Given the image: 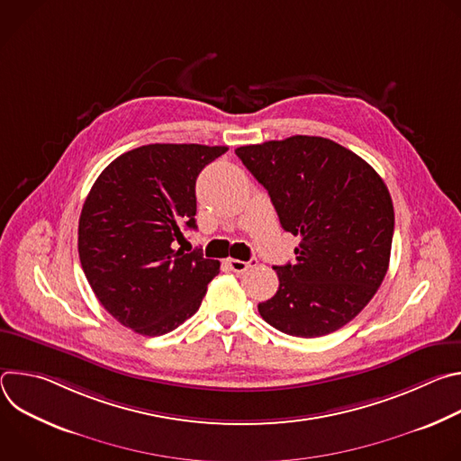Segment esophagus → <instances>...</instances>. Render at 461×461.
Masks as SVG:
<instances>
[{
  "label": "esophagus",
  "mask_w": 461,
  "mask_h": 461,
  "mask_svg": "<svg viewBox=\"0 0 461 461\" xmlns=\"http://www.w3.org/2000/svg\"><path fill=\"white\" fill-rule=\"evenodd\" d=\"M255 258H251V260H239V258H228V267L235 272V274H242V272H246L248 268H251L253 265H255Z\"/></svg>",
  "instance_id": "esophagus-1"
}]
</instances>
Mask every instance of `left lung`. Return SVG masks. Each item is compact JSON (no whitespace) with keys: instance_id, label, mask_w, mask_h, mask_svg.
<instances>
[{"instance_id":"obj_1","label":"left lung","mask_w":461,"mask_h":461,"mask_svg":"<svg viewBox=\"0 0 461 461\" xmlns=\"http://www.w3.org/2000/svg\"><path fill=\"white\" fill-rule=\"evenodd\" d=\"M267 187L285 231L301 237L294 265L276 267L277 294L258 313L295 338L350 322L381 286L390 260L393 206L361 157L322 137L297 135L235 149Z\"/></svg>"}]
</instances>
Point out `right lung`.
Listing matches in <instances>:
<instances>
[{"instance_id": "add662e5", "label": "right lung", "mask_w": 461, "mask_h": 461, "mask_svg": "<svg viewBox=\"0 0 461 461\" xmlns=\"http://www.w3.org/2000/svg\"><path fill=\"white\" fill-rule=\"evenodd\" d=\"M226 146L149 144L114 158L78 224L84 274L102 306L142 336L167 334L199 310L221 262L176 248L196 230L194 184Z\"/></svg>"}]
</instances>
